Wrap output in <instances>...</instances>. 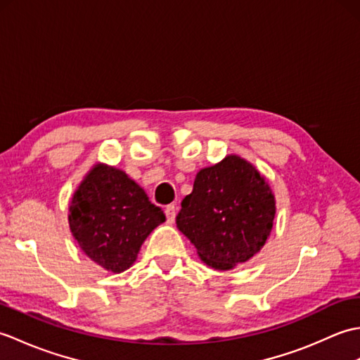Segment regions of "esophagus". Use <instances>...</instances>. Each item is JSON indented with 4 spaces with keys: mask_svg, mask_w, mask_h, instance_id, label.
<instances>
[{
    "mask_svg": "<svg viewBox=\"0 0 360 360\" xmlns=\"http://www.w3.org/2000/svg\"><path fill=\"white\" fill-rule=\"evenodd\" d=\"M165 217H167L168 223H173L174 218H176V205L174 204L167 205V207H165Z\"/></svg>",
    "mask_w": 360,
    "mask_h": 360,
    "instance_id": "1",
    "label": "esophagus"
}]
</instances>
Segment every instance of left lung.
Listing matches in <instances>:
<instances>
[{"mask_svg":"<svg viewBox=\"0 0 360 360\" xmlns=\"http://www.w3.org/2000/svg\"><path fill=\"white\" fill-rule=\"evenodd\" d=\"M274 217L275 200L263 176L244 159L227 156L196 174L176 224L205 264L226 271L264 246Z\"/></svg>","mask_w":360,"mask_h":360,"instance_id":"left-lung-1","label":"left lung"}]
</instances>
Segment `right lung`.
<instances>
[{"instance_id": "1", "label": "right lung", "mask_w": 360, "mask_h": 360, "mask_svg": "<svg viewBox=\"0 0 360 360\" xmlns=\"http://www.w3.org/2000/svg\"><path fill=\"white\" fill-rule=\"evenodd\" d=\"M164 221L162 209L133 179L102 164L83 179L70 207V227L82 250L116 274L136 262L145 238Z\"/></svg>"}]
</instances>
